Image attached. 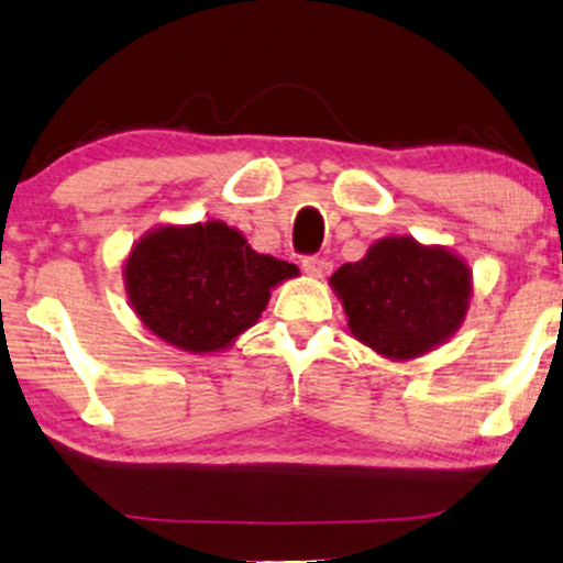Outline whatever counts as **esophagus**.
I'll return each mask as SVG.
<instances>
[{"mask_svg":"<svg viewBox=\"0 0 563 563\" xmlns=\"http://www.w3.org/2000/svg\"><path fill=\"white\" fill-rule=\"evenodd\" d=\"M302 268H305V274H307V276H314V279H320V276H325V274H328L330 264H328L325 258L307 256V258H302Z\"/></svg>","mask_w":563,"mask_h":563,"instance_id":"esophagus-1","label":"esophagus"}]
</instances>
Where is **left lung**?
<instances>
[{"label":"left lung","instance_id":"obj_1","mask_svg":"<svg viewBox=\"0 0 563 563\" xmlns=\"http://www.w3.org/2000/svg\"><path fill=\"white\" fill-rule=\"evenodd\" d=\"M349 330L382 358L412 361L464 325L474 295L466 258L412 235H387L330 276Z\"/></svg>","mask_w":563,"mask_h":563}]
</instances>
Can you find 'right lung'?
<instances>
[{"label": "right lung", "mask_w": 563, "mask_h": 563, "mask_svg": "<svg viewBox=\"0 0 563 563\" xmlns=\"http://www.w3.org/2000/svg\"><path fill=\"white\" fill-rule=\"evenodd\" d=\"M299 268L256 253L222 220L158 225L141 235L122 264L137 320L161 341L189 353H220L253 328L272 289Z\"/></svg>", "instance_id": "1"}]
</instances>
